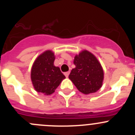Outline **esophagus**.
<instances>
[{"label": "esophagus", "mask_w": 135, "mask_h": 135, "mask_svg": "<svg viewBox=\"0 0 135 135\" xmlns=\"http://www.w3.org/2000/svg\"><path fill=\"white\" fill-rule=\"evenodd\" d=\"M64 74H65V75L66 78H68V76H69V74H70V72H66V73H65Z\"/></svg>", "instance_id": "1"}]
</instances>
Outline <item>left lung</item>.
Wrapping results in <instances>:
<instances>
[{
  "label": "left lung",
  "instance_id": "left-lung-1",
  "mask_svg": "<svg viewBox=\"0 0 135 135\" xmlns=\"http://www.w3.org/2000/svg\"><path fill=\"white\" fill-rule=\"evenodd\" d=\"M74 64L69 78L79 91L88 95L97 91L103 85L104 71L99 60L92 53L82 50L74 57Z\"/></svg>",
  "mask_w": 135,
  "mask_h": 135
}]
</instances>
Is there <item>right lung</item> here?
Wrapping results in <instances>:
<instances>
[{"instance_id": "1", "label": "right lung", "mask_w": 135, "mask_h": 135, "mask_svg": "<svg viewBox=\"0 0 135 135\" xmlns=\"http://www.w3.org/2000/svg\"><path fill=\"white\" fill-rule=\"evenodd\" d=\"M55 56L51 50L40 54L32 64L31 79L35 90L50 95L54 93L65 76L59 67L54 65Z\"/></svg>"}]
</instances>
